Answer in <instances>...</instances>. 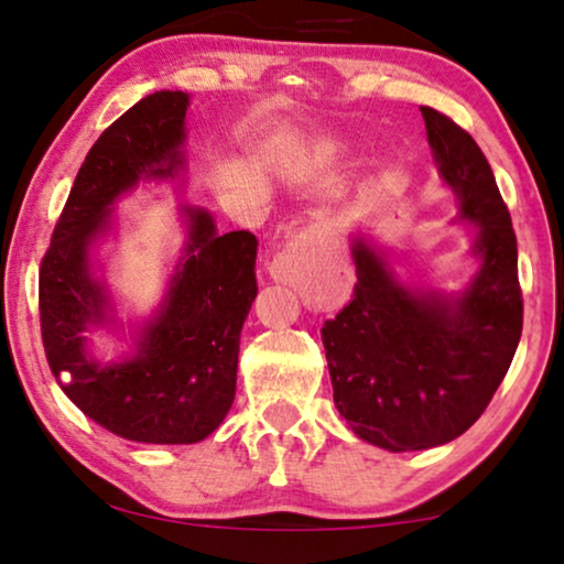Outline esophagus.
I'll return each mask as SVG.
<instances>
[{
  "label": "esophagus",
  "instance_id": "34e87169",
  "mask_svg": "<svg viewBox=\"0 0 564 564\" xmlns=\"http://www.w3.org/2000/svg\"><path fill=\"white\" fill-rule=\"evenodd\" d=\"M324 248H326L324 228H321V225H308V228L300 230L297 236L274 256L269 272H272L276 282L297 280V276H303L305 272H308L313 259L324 253Z\"/></svg>",
  "mask_w": 564,
  "mask_h": 564
}]
</instances>
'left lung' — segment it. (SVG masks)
<instances>
[{
	"mask_svg": "<svg viewBox=\"0 0 564 564\" xmlns=\"http://www.w3.org/2000/svg\"><path fill=\"white\" fill-rule=\"evenodd\" d=\"M458 223L477 228L479 269L458 292L404 284L386 251L352 238L355 295L321 328L334 404L357 437L391 453L451 443L479 420L523 328L518 246L492 167L469 131L422 106Z\"/></svg>",
	"mask_w": 564,
	"mask_h": 564,
	"instance_id": "8db88e82",
	"label": "left lung"
}]
</instances>
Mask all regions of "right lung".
Listing matches in <instances>:
<instances>
[{
    "instance_id": "right-lung-1",
    "label": "right lung",
    "mask_w": 564,
    "mask_h": 564,
    "mask_svg": "<svg viewBox=\"0 0 564 564\" xmlns=\"http://www.w3.org/2000/svg\"><path fill=\"white\" fill-rule=\"evenodd\" d=\"M188 93L160 90L131 106L87 152L41 261L39 308L48 368L79 412L108 433L148 445L199 443L236 399L240 328L256 297L248 230L219 236L202 207H181L186 246L163 303L137 328L131 355L100 362L90 328H116L113 300L90 251L113 228V207L139 181L186 167Z\"/></svg>"
}]
</instances>
